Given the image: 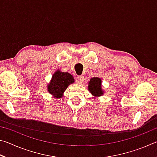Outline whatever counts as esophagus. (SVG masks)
Masks as SVG:
<instances>
[{"label": "esophagus", "mask_w": 157, "mask_h": 157, "mask_svg": "<svg viewBox=\"0 0 157 157\" xmlns=\"http://www.w3.org/2000/svg\"><path fill=\"white\" fill-rule=\"evenodd\" d=\"M84 81V77L83 76H78V77H77V78H76V82H78V84H81L82 82Z\"/></svg>", "instance_id": "34e87169"}]
</instances>
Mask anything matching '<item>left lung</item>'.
<instances>
[{"label": "left lung", "instance_id": "1", "mask_svg": "<svg viewBox=\"0 0 157 157\" xmlns=\"http://www.w3.org/2000/svg\"><path fill=\"white\" fill-rule=\"evenodd\" d=\"M88 89L93 98H97L104 95L105 91L102 87V80L100 78H92L88 84Z\"/></svg>", "mask_w": 157, "mask_h": 157}]
</instances>
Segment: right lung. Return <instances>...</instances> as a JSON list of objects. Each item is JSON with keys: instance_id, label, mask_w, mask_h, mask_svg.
<instances>
[{"instance_id": "obj_1", "label": "right lung", "mask_w": 157, "mask_h": 157, "mask_svg": "<svg viewBox=\"0 0 157 157\" xmlns=\"http://www.w3.org/2000/svg\"><path fill=\"white\" fill-rule=\"evenodd\" d=\"M74 82L75 79L72 75L58 69L53 73L51 80L47 84V89L53 97L59 99L63 96V93L69 85Z\"/></svg>"}]
</instances>
